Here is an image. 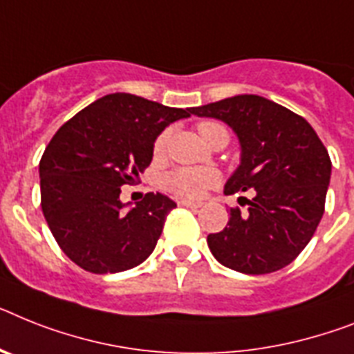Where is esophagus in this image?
<instances>
[{
    "label": "esophagus",
    "mask_w": 354,
    "mask_h": 354,
    "mask_svg": "<svg viewBox=\"0 0 354 354\" xmlns=\"http://www.w3.org/2000/svg\"><path fill=\"white\" fill-rule=\"evenodd\" d=\"M179 204H180V206H184V208H194V209H197V208H201V206H203V204H201V203H194V201H186V198L179 201Z\"/></svg>",
    "instance_id": "esophagus-1"
}]
</instances>
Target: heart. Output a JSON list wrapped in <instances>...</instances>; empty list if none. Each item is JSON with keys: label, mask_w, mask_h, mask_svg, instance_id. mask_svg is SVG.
Instances as JSON below:
<instances>
[{"label": "heart", "mask_w": 354, "mask_h": 354, "mask_svg": "<svg viewBox=\"0 0 354 354\" xmlns=\"http://www.w3.org/2000/svg\"><path fill=\"white\" fill-rule=\"evenodd\" d=\"M198 136L206 137L209 136L212 131L215 130H224L221 124L217 122H209L204 121L197 127ZM166 141H168V133H160L156 141V153H160L165 151ZM218 183V174L212 168H177V170L170 171L166 175L165 184L168 188L177 195H183V197L188 198H197L206 192L208 188H212L213 184Z\"/></svg>", "instance_id": "b5f03b06"}]
</instances>
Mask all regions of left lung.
I'll return each mask as SVG.
<instances>
[{
  "label": "left lung",
  "mask_w": 354,
  "mask_h": 354,
  "mask_svg": "<svg viewBox=\"0 0 354 354\" xmlns=\"http://www.w3.org/2000/svg\"><path fill=\"white\" fill-rule=\"evenodd\" d=\"M197 118L226 122L241 145V165L224 194L253 189L248 212L209 233L213 257L230 270L264 275L282 270L308 246L324 215L331 159L308 121L282 104L242 93L192 108Z\"/></svg>",
  "instance_id": "left-lung-1"
}]
</instances>
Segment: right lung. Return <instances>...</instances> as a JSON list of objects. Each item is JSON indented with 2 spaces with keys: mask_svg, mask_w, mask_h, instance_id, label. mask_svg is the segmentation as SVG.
<instances>
[{
  "mask_svg": "<svg viewBox=\"0 0 354 354\" xmlns=\"http://www.w3.org/2000/svg\"><path fill=\"white\" fill-rule=\"evenodd\" d=\"M192 108H170L131 93H108L55 131L39 162L41 208L70 261L90 273H119L156 250L177 204L160 194L121 203V186L150 166L153 142Z\"/></svg>",
  "mask_w": 354,
  "mask_h": 354,
  "instance_id": "obj_1",
  "label": "right lung"
}]
</instances>
